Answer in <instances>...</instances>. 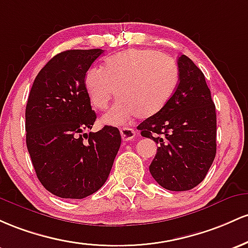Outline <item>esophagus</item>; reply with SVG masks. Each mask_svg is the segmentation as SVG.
<instances>
[{
  "label": "esophagus",
  "instance_id": "esophagus-1",
  "mask_svg": "<svg viewBox=\"0 0 248 248\" xmlns=\"http://www.w3.org/2000/svg\"><path fill=\"white\" fill-rule=\"evenodd\" d=\"M121 136L123 140H131V139L135 138L136 131L131 127H122L121 129Z\"/></svg>",
  "mask_w": 248,
  "mask_h": 248
}]
</instances>
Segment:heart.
I'll use <instances>...</instances> for the list:
<instances>
[{
	"mask_svg": "<svg viewBox=\"0 0 248 248\" xmlns=\"http://www.w3.org/2000/svg\"><path fill=\"white\" fill-rule=\"evenodd\" d=\"M179 69L173 58L154 50L129 49L105 58L102 69H89L84 90L91 105L107 109L113 97L119 101L103 116L108 125H123L135 117L149 118L165 108L176 91Z\"/></svg>",
	"mask_w": 248,
	"mask_h": 248,
	"instance_id": "1",
	"label": "heart"
}]
</instances>
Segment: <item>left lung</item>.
<instances>
[{
    "instance_id": "obj_1",
    "label": "left lung",
    "mask_w": 248,
    "mask_h": 248,
    "mask_svg": "<svg viewBox=\"0 0 248 248\" xmlns=\"http://www.w3.org/2000/svg\"><path fill=\"white\" fill-rule=\"evenodd\" d=\"M178 69L172 98L137 129L158 144L150 165L155 182L170 191H188L204 180L216 157L217 113L202 70L185 55Z\"/></svg>"
}]
</instances>
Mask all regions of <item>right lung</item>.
<instances>
[{
  "instance_id": "right-lung-1",
  "label": "right lung",
  "mask_w": 248,
  "mask_h": 248,
  "mask_svg": "<svg viewBox=\"0 0 248 248\" xmlns=\"http://www.w3.org/2000/svg\"><path fill=\"white\" fill-rule=\"evenodd\" d=\"M104 52L66 50L38 72L26 108L27 147L38 180L49 192L83 199L109 177L122 137L117 127L93 129L96 113L84 90V76Z\"/></svg>"
}]
</instances>
